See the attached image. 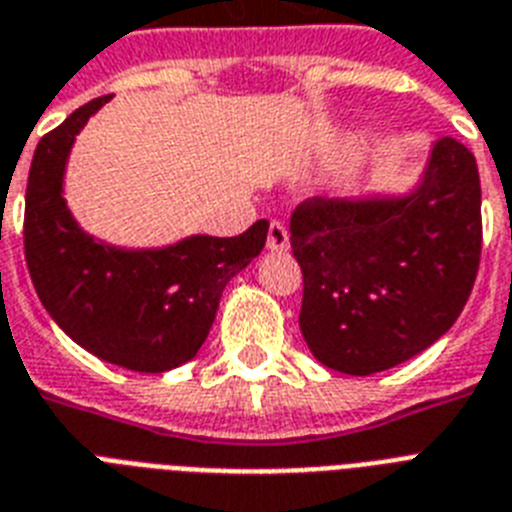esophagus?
I'll return each instance as SVG.
<instances>
[{"label":"esophagus","mask_w":512,"mask_h":512,"mask_svg":"<svg viewBox=\"0 0 512 512\" xmlns=\"http://www.w3.org/2000/svg\"><path fill=\"white\" fill-rule=\"evenodd\" d=\"M268 249L270 252H286V249H289V231H286V226L281 220H270Z\"/></svg>","instance_id":"34e87169"}]
</instances>
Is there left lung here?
<instances>
[{
	"mask_svg": "<svg viewBox=\"0 0 512 512\" xmlns=\"http://www.w3.org/2000/svg\"><path fill=\"white\" fill-rule=\"evenodd\" d=\"M289 231L310 352L350 376L394 368L447 334L471 297L481 260L476 157L442 136L410 197L305 199Z\"/></svg>",
	"mask_w": 512,
	"mask_h": 512,
	"instance_id": "1",
	"label": "left lung"
}]
</instances>
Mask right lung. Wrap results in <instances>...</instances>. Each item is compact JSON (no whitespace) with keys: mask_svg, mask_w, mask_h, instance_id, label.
Listing matches in <instances>:
<instances>
[{"mask_svg":"<svg viewBox=\"0 0 512 512\" xmlns=\"http://www.w3.org/2000/svg\"><path fill=\"white\" fill-rule=\"evenodd\" d=\"M107 99L78 107L36 144L23 218L28 273L41 305L83 350L128 371L162 373L205 344L226 284L265 247L268 220L231 239L189 236L144 252L83 234L62 199V173L76 134Z\"/></svg>","mask_w":512,"mask_h":512,"instance_id":"1","label":"right lung"}]
</instances>
